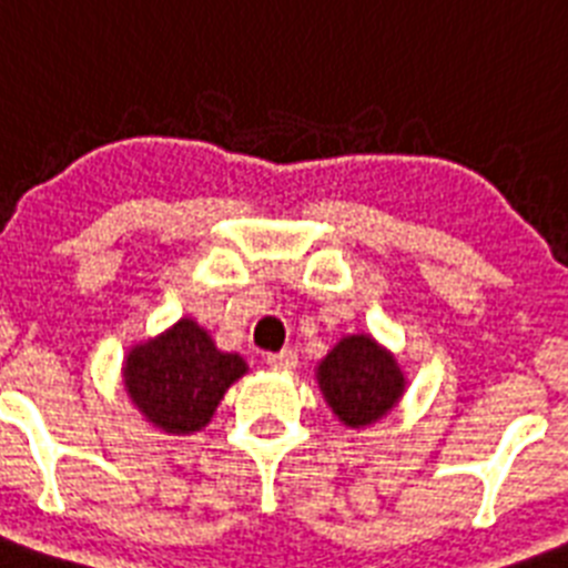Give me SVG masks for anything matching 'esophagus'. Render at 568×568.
<instances>
[{"label":"esophagus","instance_id":"34e87169","mask_svg":"<svg viewBox=\"0 0 568 568\" xmlns=\"http://www.w3.org/2000/svg\"><path fill=\"white\" fill-rule=\"evenodd\" d=\"M265 364H268L271 369H294V366H297V352L294 349L274 352V355L265 357Z\"/></svg>","mask_w":568,"mask_h":568}]
</instances>
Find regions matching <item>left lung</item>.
Masks as SVG:
<instances>
[{
  "label": "left lung",
  "instance_id": "left-lung-1",
  "mask_svg": "<svg viewBox=\"0 0 568 568\" xmlns=\"http://www.w3.org/2000/svg\"><path fill=\"white\" fill-rule=\"evenodd\" d=\"M317 384L346 427H366L398 404L407 378L393 352L373 335H346L317 364Z\"/></svg>",
  "mask_w": 568,
  "mask_h": 568
}]
</instances>
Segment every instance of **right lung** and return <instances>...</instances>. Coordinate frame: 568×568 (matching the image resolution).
<instances>
[{
	"label": "right lung",
	"mask_w": 568,
	"mask_h": 568,
	"mask_svg": "<svg viewBox=\"0 0 568 568\" xmlns=\"http://www.w3.org/2000/svg\"><path fill=\"white\" fill-rule=\"evenodd\" d=\"M245 373L236 352L216 349L199 323L181 317L164 335L132 346L123 361V387L146 422L187 436L207 427L227 387Z\"/></svg>",
	"instance_id": "obj_1"
}]
</instances>
